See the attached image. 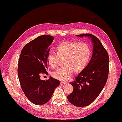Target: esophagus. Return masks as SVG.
Instances as JSON below:
<instances>
[{
    "label": "esophagus",
    "instance_id": "obj_1",
    "mask_svg": "<svg viewBox=\"0 0 122 122\" xmlns=\"http://www.w3.org/2000/svg\"><path fill=\"white\" fill-rule=\"evenodd\" d=\"M66 84V82H65V81H61L60 82V85H63V84Z\"/></svg>",
    "mask_w": 122,
    "mask_h": 122
}]
</instances>
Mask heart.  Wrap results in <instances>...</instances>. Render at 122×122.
<instances>
[{"label": "heart", "instance_id": "obj_1", "mask_svg": "<svg viewBox=\"0 0 122 122\" xmlns=\"http://www.w3.org/2000/svg\"><path fill=\"white\" fill-rule=\"evenodd\" d=\"M56 55L49 54L47 62L52 68L58 66L63 59L64 66L52 73V76L61 81L68 80L74 71L80 73L86 67L91 56L90 45L86 42L66 41L58 44L55 49Z\"/></svg>", "mask_w": 122, "mask_h": 122}]
</instances>
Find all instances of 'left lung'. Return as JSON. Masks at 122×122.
Instances as JSON below:
<instances>
[{"label":"left lung","mask_w":122,"mask_h":122,"mask_svg":"<svg viewBox=\"0 0 122 122\" xmlns=\"http://www.w3.org/2000/svg\"><path fill=\"white\" fill-rule=\"evenodd\" d=\"M91 39L93 44L92 57L85 68L70 82L73 92L67 96L68 101L78 107H86L92 103L104 88L108 75L109 56L100 41L91 34L76 35Z\"/></svg>","instance_id":"obj_1"}]
</instances>
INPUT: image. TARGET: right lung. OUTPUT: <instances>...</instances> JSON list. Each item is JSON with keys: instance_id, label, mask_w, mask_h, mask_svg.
<instances>
[{"instance_id": "add662e5", "label": "right lung", "mask_w": 122, "mask_h": 122, "mask_svg": "<svg viewBox=\"0 0 122 122\" xmlns=\"http://www.w3.org/2000/svg\"><path fill=\"white\" fill-rule=\"evenodd\" d=\"M54 38L50 35L40 36L26 44L22 49L18 65V75L25 96L32 103L43 105L49 102L59 80L52 77L41 80V74H47V57L49 47Z\"/></svg>"}]
</instances>
